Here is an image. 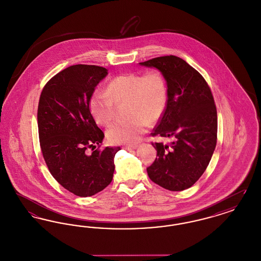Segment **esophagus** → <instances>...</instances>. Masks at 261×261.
<instances>
[{
  "instance_id": "esophagus-1",
  "label": "esophagus",
  "mask_w": 261,
  "mask_h": 261,
  "mask_svg": "<svg viewBox=\"0 0 261 261\" xmlns=\"http://www.w3.org/2000/svg\"><path fill=\"white\" fill-rule=\"evenodd\" d=\"M137 148H138L137 146H133V145H132V146H126L124 149H128V150H131V149H136Z\"/></svg>"
}]
</instances>
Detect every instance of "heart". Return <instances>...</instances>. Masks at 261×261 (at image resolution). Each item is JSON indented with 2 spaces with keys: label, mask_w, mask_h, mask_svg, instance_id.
I'll return each mask as SVG.
<instances>
[{
  "label": "heart",
  "mask_w": 261,
  "mask_h": 261,
  "mask_svg": "<svg viewBox=\"0 0 261 261\" xmlns=\"http://www.w3.org/2000/svg\"><path fill=\"white\" fill-rule=\"evenodd\" d=\"M128 102V121L112 123L107 130L113 144H134L145 133L149 123L156 122L167 105V85L161 72L151 70L144 75L126 73L109 83L107 92L93 93L89 108L97 123L108 125L114 117L116 105Z\"/></svg>",
  "instance_id": "heart-1"
}]
</instances>
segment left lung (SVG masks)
Here are the masks:
<instances>
[{"instance_id":"8db88e82","label":"left lung","mask_w":261,"mask_h":261,"mask_svg":"<svg viewBox=\"0 0 261 261\" xmlns=\"http://www.w3.org/2000/svg\"><path fill=\"white\" fill-rule=\"evenodd\" d=\"M139 64L156 68L166 81L167 105L152 135L173 140L170 145L152 144L158 158L147 172L166 190H186L205 171L216 146L217 112L211 89L181 58L160 57Z\"/></svg>"}]
</instances>
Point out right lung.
Returning a JSON list of instances; mask_svg holds the SVG:
<instances>
[{"label":"right lung","instance_id":"obj_1","mask_svg":"<svg viewBox=\"0 0 261 261\" xmlns=\"http://www.w3.org/2000/svg\"><path fill=\"white\" fill-rule=\"evenodd\" d=\"M108 75L97 65H71L55 75L43 89L38 106L42 153L53 177L79 197H91L112 181L119 147H100L103 132L94 120L89 102Z\"/></svg>","mask_w":261,"mask_h":261}]
</instances>
